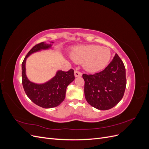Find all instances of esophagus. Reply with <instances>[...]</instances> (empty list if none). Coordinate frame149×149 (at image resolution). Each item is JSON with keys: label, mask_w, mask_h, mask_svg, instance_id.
Segmentation results:
<instances>
[{"label": "esophagus", "mask_w": 149, "mask_h": 149, "mask_svg": "<svg viewBox=\"0 0 149 149\" xmlns=\"http://www.w3.org/2000/svg\"><path fill=\"white\" fill-rule=\"evenodd\" d=\"M74 76H75V77H79V76H82V73H81V72L76 70V71H74Z\"/></svg>", "instance_id": "obj_1"}]
</instances>
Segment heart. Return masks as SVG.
Listing matches in <instances>:
<instances>
[{"label":"heart","mask_w":149,"mask_h":149,"mask_svg":"<svg viewBox=\"0 0 149 149\" xmlns=\"http://www.w3.org/2000/svg\"><path fill=\"white\" fill-rule=\"evenodd\" d=\"M111 53L109 48L100 45L80 46L75 47L71 51V57L76 63L82 64L87 71H100L108 64Z\"/></svg>","instance_id":"obj_1"}]
</instances>
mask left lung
<instances>
[{
	"instance_id": "left-lung-1",
	"label": "left lung",
	"mask_w": 149,
	"mask_h": 149,
	"mask_svg": "<svg viewBox=\"0 0 149 149\" xmlns=\"http://www.w3.org/2000/svg\"><path fill=\"white\" fill-rule=\"evenodd\" d=\"M84 96L99 110L114 107L123 98L126 87L125 68L117 53L103 71L94 74H83Z\"/></svg>"
}]
</instances>
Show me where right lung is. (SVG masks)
<instances>
[{
	"instance_id": "1",
	"label": "right lung",
	"mask_w": 149,
	"mask_h": 149,
	"mask_svg": "<svg viewBox=\"0 0 149 149\" xmlns=\"http://www.w3.org/2000/svg\"><path fill=\"white\" fill-rule=\"evenodd\" d=\"M52 43L53 42H51L50 44L42 42L36 45L27 53L22 64V84L26 96L35 104L43 108L59 106L65 100L67 86L74 79V70L72 69L68 71L58 70L53 78L43 84L31 82L26 77V58L33 53L51 48Z\"/></svg>"
}]
</instances>
